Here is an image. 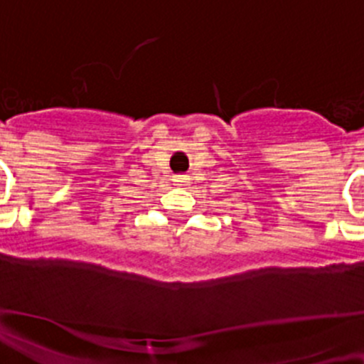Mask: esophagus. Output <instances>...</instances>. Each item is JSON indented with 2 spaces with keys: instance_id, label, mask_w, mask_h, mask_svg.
Returning <instances> with one entry per match:
<instances>
[{
  "instance_id": "esophagus-1",
  "label": "esophagus",
  "mask_w": 364,
  "mask_h": 364,
  "mask_svg": "<svg viewBox=\"0 0 364 364\" xmlns=\"http://www.w3.org/2000/svg\"><path fill=\"white\" fill-rule=\"evenodd\" d=\"M188 176H183V174H179V176H174V185H178V186H186L188 185Z\"/></svg>"
}]
</instances>
